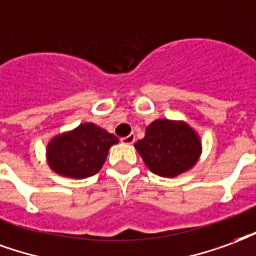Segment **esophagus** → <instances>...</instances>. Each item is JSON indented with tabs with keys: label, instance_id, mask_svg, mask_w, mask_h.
<instances>
[{
	"label": "esophagus",
	"instance_id": "34e87169",
	"mask_svg": "<svg viewBox=\"0 0 256 256\" xmlns=\"http://www.w3.org/2000/svg\"><path fill=\"white\" fill-rule=\"evenodd\" d=\"M121 142L124 144H132L135 142V134H130V135L126 136V138H121Z\"/></svg>",
	"mask_w": 256,
	"mask_h": 256
}]
</instances>
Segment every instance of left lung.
<instances>
[{
	"mask_svg": "<svg viewBox=\"0 0 256 256\" xmlns=\"http://www.w3.org/2000/svg\"><path fill=\"white\" fill-rule=\"evenodd\" d=\"M135 147L147 168L162 177H176L187 172L202 152L199 135L191 126L166 118L151 122Z\"/></svg>",
	"mask_w": 256,
	"mask_h": 256,
	"instance_id": "1",
	"label": "left lung"
}]
</instances>
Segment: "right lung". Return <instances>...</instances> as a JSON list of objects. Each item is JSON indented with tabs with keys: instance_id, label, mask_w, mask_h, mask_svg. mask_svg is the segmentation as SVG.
<instances>
[{
	"instance_id": "1",
	"label": "right lung",
	"mask_w": 256,
	"mask_h": 256,
	"mask_svg": "<svg viewBox=\"0 0 256 256\" xmlns=\"http://www.w3.org/2000/svg\"><path fill=\"white\" fill-rule=\"evenodd\" d=\"M116 143L118 139L114 135L92 122H84L49 142L46 148L48 164L61 176H94L104 166L109 148Z\"/></svg>"
}]
</instances>
